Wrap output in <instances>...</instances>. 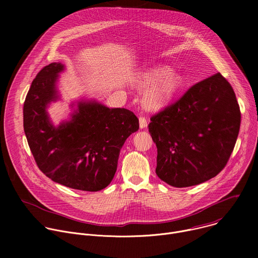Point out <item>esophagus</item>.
<instances>
[{
    "label": "esophagus",
    "instance_id": "1",
    "mask_svg": "<svg viewBox=\"0 0 258 258\" xmlns=\"http://www.w3.org/2000/svg\"><path fill=\"white\" fill-rule=\"evenodd\" d=\"M139 121H140V128H145L147 126V118L146 117L140 116Z\"/></svg>",
    "mask_w": 258,
    "mask_h": 258
}]
</instances>
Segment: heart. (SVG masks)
I'll return each instance as SVG.
<instances>
[{
	"label": "heart",
	"instance_id": "1",
	"mask_svg": "<svg viewBox=\"0 0 258 258\" xmlns=\"http://www.w3.org/2000/svg\"><path fill=\"white\" fill-rule=\"evenodd\" d=\"M137 85L148 88L143 96L144 105L148 109L158 110L166 106L179 92L182 78L169 67L159 66L142 73L137 80Z\"/></svg>",
	"mask_w": 258,
	"mask_h": 258
}]
</instances>
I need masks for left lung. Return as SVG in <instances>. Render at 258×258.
I'll use <instances>...</instances> for the list:
<instances>
[{"mask_svg":"<svg viewBox=\"0 0 258 258\" xmlns=\"http://www.w3.org/2000/svg\"><path fill=\"white\" fill-rule=\"evenodd\" d=\"M240 107L230 83L216 73L191 87L151 117L156 174L175 188L202 183L226 166L238 138Z\"/></svg>","mask_w":258,"mask_h":258,"instance_id":"obj_1","label":"left lung"}]
</instances>
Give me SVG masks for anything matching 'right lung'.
<instances>
[{
	"label": "right lung",
	"instance_id": "obj_1",
	"mask_svg": "<svg viewBox=\"0 0 258 258\" xmlns=\"http://www.w3.org/2000/svg\"><path fill=\"white\" fill-rule=\"evenodd\" d=\"M64 65L45 66L32 81L23 105V127L39 168L53 181L89 192L106 188L114 177L120 149L139 130L138 117L124 108L81 100L70 119L55 126L47 108L60 99L57 90Z\"/></svg>",
	"mask_w": 258,
	"mask_h": 258
}]
</instances>
